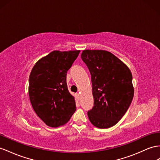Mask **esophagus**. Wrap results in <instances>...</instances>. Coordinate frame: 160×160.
Wrapping results in <instances>:
<instances>
[{
  "label": "esophagus",
  "mask_w": 160,
  "mask_h": 160,
  "mask_svg": "<svg viewBox=\"0 0 160 160\" xmlns=\"http://www.w3.org/2000/svg\"><path fill=\"white\" fill-rule=\"evenodd\" d=\"M76 98H77L78 100H80V93L78 92V93L76 94Z\"/></svg>",
  "instance_id": "obj_1"
}]
</instances>
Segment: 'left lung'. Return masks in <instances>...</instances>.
<instances>
[{
    "label": "left lung",
    "mask_w": 160,
    "mask_h": 160,
    "mask_svg": "<svg viewBox=\"0 0 160 160\" xmlns=\"http://www.w3.org/2000/svg\"><path fill=\"white\" fill-rule=\"evenodd\" d=\"M81 58L91 75L94 106L88 112L91 124L99 128L116 125L132 101V76L127 65L104 50H84Z\"/></svg>",
    "instance_id": "8db88e82"
}]
</instances>
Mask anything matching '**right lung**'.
I'll use <instances>...</instances> for the list:
<instances>
[{
  "label": "right lung",
  "mask_w": 160,
  "mask_h": 160,
  "mask_svg": "<svg viewBox=\"0 0 160 160\" xmlns=\"http://www.w3.org/2000/svg\"><path fill=\"white\" fill-rule=\"evenodd\" d=\"M80 51H53L32 68L28 93L35 113L46 125L57 128L70 119L76 109L66 83L68 69Z\"/></svg>",
  "instance_id": "1"
}]
</instances>
